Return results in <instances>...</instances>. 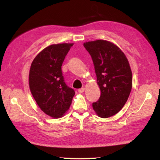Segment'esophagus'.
Returning <instances> with one entry per match:
<instances>
[{
	"mask_svg": "<svg viewBox=\"0 0 160 160\" xmlns=\"http://www.w3.org/2000/svg\"><path fill=\"white\" fill-rule=\"evenodd\" d=\"M84 91H85V88H80V89H79V90H78V92H79V93H82Z\"/></svg>",
	"mask_w": 160,
	"mask_h": 160,
	"instance_id": "esophagus-1",
	"label": "esophagus"
}]
</instances>
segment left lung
I'll use <instances>...</instances> for the list:
<instances>
[{"instance_id": "8db88e82", "label": "left lung", "mask_w": 160, "mask_h": 160, "mask_svg": "<svg viewBox=\"0 0 160 160\" xmlns=\"http://www.w3.org/2000/svg\"><path fill=\"white\" fill-rule=\"evenodd\" d=\"M90 54L101 90L99 100L92 103L97 116L109 118L125 105L132 88V72L128 59L117 46L99 39L84 43Z\"/></svg>"}]
</instances>
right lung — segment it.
<instances>
[{
  "label": "right lung",
  "instance_id": "obj_1",
  "mask_svg": "<svg viewBox=\"0 0 160 160\" xmlns=\"http://www.w3.org/2000/svg\"><path fill=\"white\" fill-rule=\"evenodd\" d=\"M73 44H57L46 47L31 64L29 85L31 93L43 112L61 118L70 108L75 91L64 82L61 66Z\"/></svg>",
  "mask_w": 160,
  "mask_h": 160
}]
</instances>
